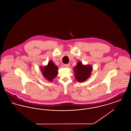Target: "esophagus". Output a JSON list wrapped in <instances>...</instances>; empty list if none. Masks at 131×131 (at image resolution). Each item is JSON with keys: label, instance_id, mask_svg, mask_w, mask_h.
Masks as SVG:
<instances>
[{"label": "esophagus", "instance_id": "1", "mask_svg": "<svg viewBox=\"0 0 131 131\" xmlns=\"http://www.w3.org/2000/svg\"><path fill=\"white\" fill-rule=\"evenodd\" d=\"M64 67L66 68H68L69 67V64H64Z\"/></svg>", "mask_w": 131, "mask_h": 131}]
</instances>
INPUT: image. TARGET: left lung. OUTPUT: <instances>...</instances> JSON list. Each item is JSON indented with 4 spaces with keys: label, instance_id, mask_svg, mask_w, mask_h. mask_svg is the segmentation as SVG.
I'll return each instance as SVG.
<instances>
[{
    "label": "left lung",
    "instance_id": "obj_1",
    "mask_svg": "<svg viewBox=\"0 0 131 131\" xmlns=\"http://www.w3.org/2000/svg\"><path fill=\"white\" fill-rule=\"evenodd\" d=\"M92 67L90 65H83L81 62H78L74 70L76 80L79 82L86 81L91 75Z\"/></svg>",
    "mask_w": 131,
    "mask_h": 131
}]
</instances>
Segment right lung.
Instances as JSON below:
<instances>
[{"label": "right lung", "instance_id": "right-lung-1", "mask_svg": "<svg viewBox=\"0 0 131 131\" xmlns=\"http://www.w3.org/2000/svg\"><path fill=\"white\" fill-rule=\"evenodd\" d=\"M41 68L44 77L49 81H52L57 75L58 68L52 61H49L47 66Z\"/></svg>", "mask_w": 131, "mask_h": 131}]
</instances>
